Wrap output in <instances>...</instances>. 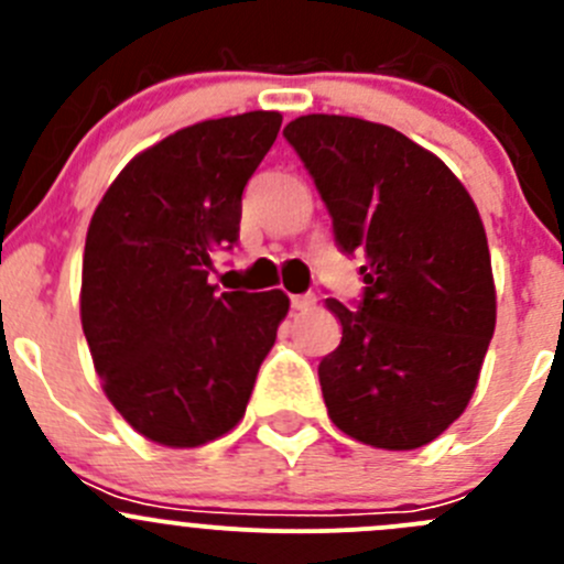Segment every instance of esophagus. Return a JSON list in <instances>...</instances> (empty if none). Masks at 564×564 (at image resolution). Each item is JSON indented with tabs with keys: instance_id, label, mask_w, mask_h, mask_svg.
I'll list each match as a JSON object with an SVG mask.
<instances>
[{
	"instance_id": "esophagus-1",
	"label": "esophagus",
	"mask_w": 564,
	"mask_h": 564,
	"mask_svg": "<svg viewBox=\"0 0 564 564\" xmlns=\"http://www.w3.org/2000/svg\"><path fill=\"white\" fill-rule=\"evenodd\" d=\"M316 305V297L314 294H292V308L294 311H308V308H314Z\"/></svg>"
}]
</instances>
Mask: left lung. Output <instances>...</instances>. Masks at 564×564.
Listing matches in <instances>:
<instances>
[{"label": "left lung", "instance_id": "1", "mask_svg": "<svg viewBox=\"0 0 564 564\" xmlns=\"http://www.w3.org/2000/svg\"><path fill=\"white\" fill-rule=\"evenodd\" d=\"M333 218L344 253H360L362 297L340 318L338 349L318 362L329 420L344 434L414 451L469 403L497 324L491 256L456 174L388 124L308 113L283 128Z\"/></svg>", "mask_w": 564, "mask_h": 564}]
</instances>
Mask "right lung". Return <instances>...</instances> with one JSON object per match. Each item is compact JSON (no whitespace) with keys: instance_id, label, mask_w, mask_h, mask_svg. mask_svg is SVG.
I'll return each instance as SVG.
<instances>
[{"instance_id":"add662e5","label":"right lung","mask_w":564,"mask_h":564,"mask_svg":"<svg viewBox=\"0 0 564 564\" xmlns=\"http://www.w3.org/2000/svg\"><path fill=\"white\" fill-rule=\"evenodd\" d=\"M278 111L191 124L135 155L84 248L82 327L108 401L147 440L198 447L235 429L289 297L220 292L215 250L240 242L242 191Z\"/></svg>"}]
</instances>
